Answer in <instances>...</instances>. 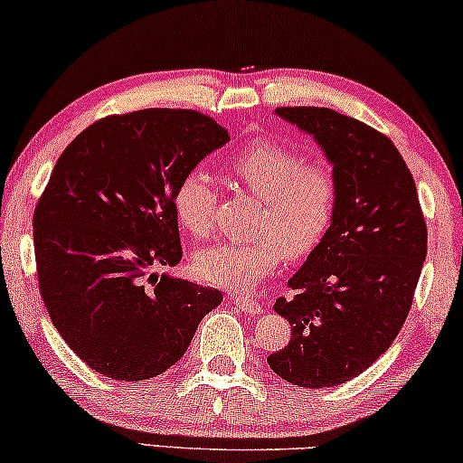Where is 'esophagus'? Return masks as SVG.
I'll list each match as a JSON object with an SVG mask.
<instances>
[{"label": "esophagus", "mask_w": 463, "mask_h": 463, "mask_svg": "<svg viewBox=\"0 0 463 463\" xmlns=\"http://www.w3.org/2000/svg\"><path fill=\"white\" fill-rule=\"evenodd\" d=\"M233 303L242 309L244 314H261L263 312V306L259 303L257 299H250V297H233Z\"/></svg>", "instance_id": "34e87169"}]
</instances>
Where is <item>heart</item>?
<instances>
[{"mask_svg":"<svg viewBox=\"0 0 463 463\" xmlns=\"http://www.w3.org/2000/svg\"><path fill=\"white\" fill-rule=\"evenodd\" d=\"M227 170L240 185L261 200L252 242H217L192 259L202 282L227 290H246L290 259L306 257L326 236L337 208V183L322 164H309L299 151L268 138L249 141L236 151ZM214 189L194 170L176 183L173 208L179 225L194 238L213 227Z\"/></svg>","mask_w":463,"mask_h":463,"instance_id":"1","label":"heart"}]
</instances>
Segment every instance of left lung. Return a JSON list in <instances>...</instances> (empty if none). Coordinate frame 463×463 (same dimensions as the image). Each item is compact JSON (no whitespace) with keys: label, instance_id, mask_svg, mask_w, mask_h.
Returning a JSON list of instances; mask_svg holds the SVG:
<instances>
[{"label":"left lung","instance_id":"1","mask_svg":"<svg viewBox=\"0 0 463 463\" xmlns=\"http://www.w3.org/2000/svg\"><path fill=\"white\" fill-rule=\"evenodd\" d=\"M333 166L337 208L288 280L276 314L293 335L268 364L284 382L331 388L369 369L407 320L428 249L415 181L388 137L326 107H278Z\"/></svg>","mask_w":463,"mask_h":463}]
</instances>
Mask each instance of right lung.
Here are the masks:
<instances>
[{"label":"right lung","mask_w":463,"mask_h":463,"mask_svg":"<svg viewBox=\"0 0 463 463\" xmlns=\"http://www.w3.org/2000/svg\"><path fill=\"white\" fill-rule=\"evenodd\" d=\"M230 135L189 109L99 119L73 138L33 214L40 293L65 344L100 375L170 369L223 299L157 269L181 261L173 192Z\"/></svg>","instance_id":"1"}]
</instances>
